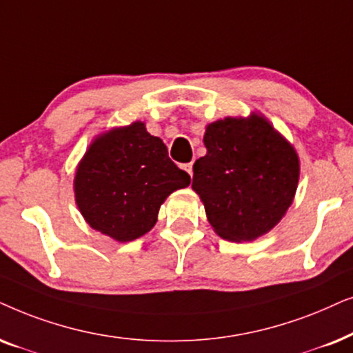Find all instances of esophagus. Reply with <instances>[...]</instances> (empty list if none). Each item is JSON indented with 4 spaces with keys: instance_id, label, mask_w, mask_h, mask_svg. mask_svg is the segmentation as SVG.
I'll list each match as a JSON object with an SVG mask.
<instances>
[{
    "instance_id": "1",
    "label": "esophagus",
    "mask_w": 353,
    "mask_h": 353,
    "mask_svg": "<svg viewBox=\"0 0 353 353\" xmlns=\"http://www.w3.org/2000/svg\"><path fill=\"white\" fill-rule=\"evenodd\" d=\"M192 168H194V164H192V163L182 164V169H184V171L189 174V176H192V174H194V169H192Z\"/></svg>"
}]
</instances>
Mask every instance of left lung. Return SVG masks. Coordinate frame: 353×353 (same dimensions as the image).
Instances as JSON below:
<instances>
[{"label":"left lung","instance_id":"1","mask_svg":"<svg viewBox=\"0 0 353 353\" xmlns=\"http://www.w3.org/2000/svg\"><path fill=\"white\" fill-rule=\"evenodd\" d=\"M206 154L194 164L192 189L219 237L265 236L292 205L300 177L294 145L265 116L224 117L206 125Z\"/></svg>","mask_w":353,"mask_h":353}]
</instances>
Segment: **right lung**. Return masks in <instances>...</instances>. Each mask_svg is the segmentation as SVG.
Here are the masks:
<instances>
[{
	"label": "right lung",
	"mask_w": 353,
	"mask_h": 353,
	"mask_svg": "<svg viewBox=\"0 0 353 353\" xmlns=\"http://www.w3.org/2000/svg\"><path fill=\"white\" fill-rule=\"evenodd\" d=\"M189 184L163 140L135 121L93 139L75 169L74 196L92 229L132 242L152 231L164 200Z\"/></svg>",
	"instance_id": "right-lung-1"
}]
</instances>
